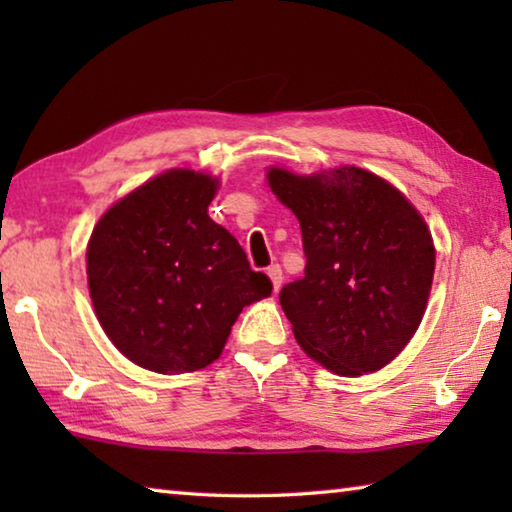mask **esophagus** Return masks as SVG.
Wrapping results in <instances>:
<instances>
[{
  "label": "esophagus",
  "mask_w": 512,
  "mask_h": 512,
  "mask_svg": "<svg viewBox=\"0 0 512 512\" xmlns=\"http://www.w3.org/2000/svg\"><path fill=\"white\" fill-rule=\"evenodd\" d=\"M268 277H271V282H273V289L275 291H280V287H282V280H284V273H282V266L280 264H271L268 266Z\"/></svg>",
  "instance_id": "1"
}]
</instances>
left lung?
I'll list each match as a JSON object with an SVG mask.
<instances>
[{"label": "left lung", "instance_id": "left-lung-1", "mask_svg": "<svg viewBox=\"0 0 512 512\" xmlns=\"http://www.w3.org/2000/svg\"><path fill=\"white\" fill-rule=\"evenodd\" d=\"M268 185L302 230L305 275L280 291L300 348L336 375L384 368L427 307L436 266L427 223L393 185L357 167L271 169Z\"/></svg>", "mask_w": 512, "mask_h": 512}]
</instances>
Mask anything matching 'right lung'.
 Listing matches in <instances>:
<instances>
[{
    "label": "right lung",
    "mask_w": 512,
    "mask_h": 512,
    "mask_svg": "<svg viewBox=\"0 0 512 512\" xmlns=\"http://www.w3.org/2000/svg\"><path fill=\"white\" fill-rule=\"evenodd\" d=\"M214 194V178L171 169L112 205L92 232L94 311L117 350L146 370L210 366L241 309L273 291L239 241L210 219Z\"/></svg>",
    "instance_id": "right-lung-1"
}]
</instances>
